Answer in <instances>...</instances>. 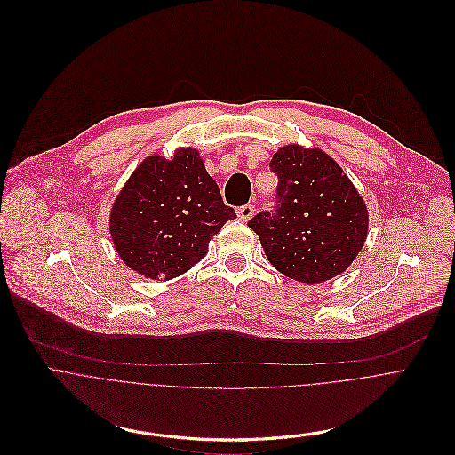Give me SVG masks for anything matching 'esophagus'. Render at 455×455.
I'll list each match as a JSON object with an SVG mask.
<instances>
[{"label": "esophagus", "mask_w": 455, "mask_h": 455, "mask_svg": "<svg viewBox=\"0 0 455 455\" xmlns=\"http://www.w3.org/2000/svg\"><path fill=\"white\" fill-rule=\"evenodd\" d=\"M236 215H238V219H240V220L247 222V220L254 215V206H252V204H243L242 208H238V210H236Z\"/></svg>", "instance_id": "34e87169"}]
</instances>
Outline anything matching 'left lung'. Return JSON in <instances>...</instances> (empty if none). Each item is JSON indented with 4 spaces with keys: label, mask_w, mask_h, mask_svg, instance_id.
I'll list each match as a JSON object with an SVG mask.
<instances>
[{
    "label": "left lung",
    "mask_w": 455,
    "mask_h": 455,
    "mask_svg": "<svg viewBox=\"0 0 455 455\" xmlns=\"http://www.w3.org/2000/svg\"><path fill=\"white\" fill-rule=\"evenodd\" d=\"M276 206L247 226L283 276L315 285L344 272L368 238V206L342 168L321 148L282 147L270 159Z\"/></svg>",
    "instance_id": "left-lung-1"
}]
</instances>
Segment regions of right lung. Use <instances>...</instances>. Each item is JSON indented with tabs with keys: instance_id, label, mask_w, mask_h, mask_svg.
Masks as SVG:
<instances>
[{
	"instance_id": "1",
	"label": "right lung",
	"mask_w": 455,
	"mask_h": 455,
	"mask_svg": "<svg viewBox=\"0 0 455 455\" xmlns=\"http://www.w3.org/2000/svg\"><path fill=\"white\" fill-rule=\"evenodd\" d=\"M231 219L235 210L224 204L199 150L188 147L140 163L111 208L109 231L124 263L159 282L201 261Z\"/></svg>"
}]
</instances>
